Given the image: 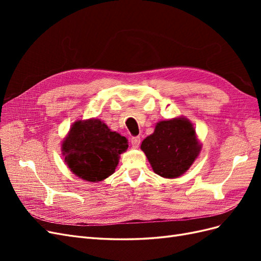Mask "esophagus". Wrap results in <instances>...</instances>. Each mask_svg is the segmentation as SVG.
Instances as JSON below:
<instances>
[{
    "label": "esophagus",
    "instance_id": "obj_1",
    "mask_svg": "<svg viewBox=\"0 0 261 261\" xmlns=\"http://www.w3.org/2000/svg\"><path fill=\"white\" fill-rule=\"evenodd\" d=\"M130 144H132V146L134 148H137L139 146V144H140V137H138V136L132 137L130 138Z\"/></svg>",
    "mask_w": 261,
    "mask_h": 261
}]
</instances>
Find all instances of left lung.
<instances>
[{"instance_id": "left-lung-1", "label": "left lung", "mask_w": 261, "mask_h": 261, "mask_svg": "<svg viewBox=\"0 0 261 261\" xmlns=\"http://www.w3.org/2000/svg\"><path fill=\"white\" fill-rule=\"evenodd\" d=\"M152 170L167 178L180 176L199 154L200 145L193 124L187 118L162 121L155 125L152 135L141 143Z\"/></svg>"}]
</instances>
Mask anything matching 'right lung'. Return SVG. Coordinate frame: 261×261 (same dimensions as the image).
Returning a JSON list of instances; mask_svg holds the SVG:
<instances>
[{
	"instance_id": "1",
	"label": "right lung",
	"mask_w": 261,
	"mask_h": 261,
	"mask_svg": "<svg viewBox=\"0 0 261 261\" xmlns=\"http://www.w3.org/2000/svg\"><path fill=\"white\" fill-rule=\"evenodd\" d=\"M127 139L97 118L78 121L63 143L65 162L74 174L87 181H99L113 174Z\"/></svg>"
}]
</instances>
